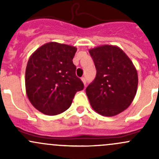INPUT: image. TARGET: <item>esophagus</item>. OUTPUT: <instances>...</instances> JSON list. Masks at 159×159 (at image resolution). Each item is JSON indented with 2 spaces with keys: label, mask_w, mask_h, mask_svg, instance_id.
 I'll use <instances>...</instances> for the list:
<instances>
[{
  "label": "esophagus",
  "mask_w": 159,
  "mask_h": 159,
  "mask_svg": "<svg viewBox=\"0 0 159 159\" xmlns=\"http://www.w3.org/2000/svg\"><path fill=\"white\" fill-rule=\"evenodd\" d=\"M81 81H83V83H84V84L86 86V78H84V77H83V78H81Z\"/></svg>",
  "instance_id": "esophagus-1"
}]
</instances>
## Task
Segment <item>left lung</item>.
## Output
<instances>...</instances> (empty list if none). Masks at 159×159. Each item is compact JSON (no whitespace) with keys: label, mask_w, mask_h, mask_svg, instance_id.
Instances as JSON below:
<instances>
[{"label":"left lung","mask_w":159,"mask_h":159,"mask_svg":"<svg viewBox=\"0 0 159 159\" xmlns=\"http://www.w3.org/2000/svg\"><path fill=\"white\" fill-rule=\"evenodd\" d=\"M96 68L94 81L86 88L93 109L104 116L125 110L135 96L138 74L133 63L119 48L104 45L89 51Z\"/></svg>","instance_id":"8db88e82"}]
</instances>
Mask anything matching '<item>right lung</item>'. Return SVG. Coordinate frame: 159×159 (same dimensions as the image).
Wrapping results in <instances>:
<instances>
[{
  "mask_svg": "<svg viewBox=\"0 0 159 159\" xmlns=\"http://www.w3.org/2000/svg\"><path fill=\"white\" fill-rule=\"evenodd\" d=\"M75 47L50 42L29 58L25 72L27 95L43 114L55 115L66 111L84 84L76 76L73 57Z\"/></svg>",
  "mask_w": 159,
  "mask_h": 159,
  "instance_id": "1",
  "label": "right lung"
}]
</instances>
